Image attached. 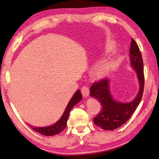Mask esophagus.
<instances>
[{
    "label": "esophagus",
    "mask_w": 159,
    "mask_h": 159,
    "mask_svg": "<svg viewBox=\"0 0 159 159\" xmlns=\"http://www.w3.org/2000/svg\"><path fill=\"white\" fill-rule=\"evenodd\" d=\"M81 93L84 97H87L89 96V89L88 87L83 86L81 88Z\"/></svg>",
    "instance_id": "1"
}]
</instances>
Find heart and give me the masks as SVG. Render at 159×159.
Listing matches in <instances>:
<instances>
[{"label":"heart","instance_id":"obj_1","mask_svg":"<svg viewBox=\"0 0 159 159\" xmlns=\"http://www.w3.org/2000/svg\"><path fill=\"white\" fill-rule=\"evenodd\" d=\"M113 68V65L111 63L104 61L98 63L93 67V74L98 78H102L109 73Z\"/></svg>","mask_w":159,"mask_h":159}]
</instances>
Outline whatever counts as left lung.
I'll return each mask as SVG.
<instances>
[{"label": "left lung", "mask_w": 159, "mask_h": 159, "mask_svg": "<svg viewBox=\"0 0 159 159\" xmlns=\"http://www.w3.org/2000/svg\"><path fill=\"white\" fill-rule=\"evenodd\" d=\"M130 61L135 70L139 90L137 95L130 102H121L115 100L111 95L110 83L104 79L93 83L90 88V96L101 103L102 109L93 117L96 126L106 130H113L122 126L133 116L142 98L144 89L143 63L139 46L132 38L130 48Z\"/></svg>", "instance_id": "left-lung-1"}]
</instances>
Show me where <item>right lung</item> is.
Listing matches in <instances>:
<instances>
[{
    "mask_svg": "<svg viewBox=\"0 0 159 159\" xmlns=\"http://www.w3.org/2000/svg\"><path fill=\"white\" fill-rule=\"evenodd\" d=\"M82 98L83 97L81 93H80V91L79 89L77 90L76 93L74 94L72 98L70 100L68 104H67L61 117L55 124L51 125V126L46 127H36L33 126L29 124L28 125L31 128L32 130L37 132V133H39L43 134V135L53 136L55 135V134H59L61 132L65 129L66 127V124L67 120H68L69 114L71 109H72L78 102H80V101L82 100Z\"/></svg>",
    "mask_w": 159,
    "mask_h": 159,
    "instance_id": "1",
    "label": "right lung"
}]
</instances>
